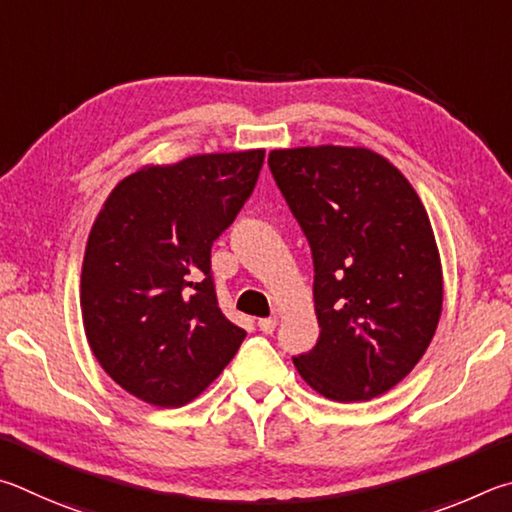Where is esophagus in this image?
Listing matches in <instances>:
<instances>
[{
  "instance_id": "34e87169",
  "label": "esophagus",
  "mask_w": 512,
  "mask_h": 512,
  "mask_svg": "<svg viewBox=\"0 0 512 512\" xmlns=\"http://www.w3.org/2000/svg\"><path fill=\"white\" fill-rule=\"evenodd\" d=\"M276 324H279V319H276V317H265V319H258V328H261L265 335H272L274 330H276Z\"/></svg>"
}]
</instances>
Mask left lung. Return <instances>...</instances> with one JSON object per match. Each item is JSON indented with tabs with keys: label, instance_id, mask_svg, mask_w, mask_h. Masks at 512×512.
<instances>
[{
	"label": "left lung",
	"instance_id": "left-lung-1",
	"mask_svg": "<svg viewBox=\"0 0 512 512\" xmlns=\"http://www.w3.org/2000/svg\"><path fill=\"white\" fill-rule=\"evenodd\" d=\"M310 242L319 339L294 366L335 402L382 396L425 355L443 310L432 222L414 186L369 148L270 152Z\"/></svg>",
	"mask_w": 512,
	"mask_h": 512
}]
</instances>
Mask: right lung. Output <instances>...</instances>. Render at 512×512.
I'll list each match as a JSON object with an SVG mask.
<instances>
[{
    "label": "right lung",
    "instance_id": "1",
    "mask_svg": "<svg viewBox=\"0 0 512 512\" xmlns=\"http://www.w3.org/2000/svg\"><path fill=\"white\" fill-rule=\"evenodd\" d=\"M265 150L143 166L107 195L89 231L80 310L110 378L155 407H184L224 371L245 330L222 315L213 240L236 220Z\"/></svg>",
    "mask_w": 512,
    "mask_h": 512
}]
</instances>
